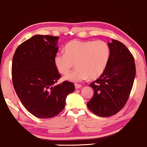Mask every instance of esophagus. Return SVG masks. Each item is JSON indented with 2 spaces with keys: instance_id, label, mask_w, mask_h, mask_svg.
<instances>
[{
  "instance_id": "1",
  "label": "esophagus",
  "mask_w": 147,
  "mask_h": 147,
  "mask_svg": "<svg viewBox=\"0 0 147 147\" xmlns=\"http://www.w3.org/2000/svg\"><path fill=\"white\" fill-rule=\"evenodd\" d=\"M82 87V85H80V84H75V88L76 89H80V88Z\"/></svg>"
}]
</instances>
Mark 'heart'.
<instances>
[{"label": "heart", "mask_w": 147, "mask_h": 147, "mask_svg": "<svg viewBox=\"0 0 147 147\" xmlns=\"http://www.w3.org/2000/svg\"><path fill=\"white\" fill-rule=\"evenodd\" d=\"M65 53H57L53 58L56 70L67 75L74 66L77 69L64 78L70 82L97 79L104 73L110 58V47L107 42L98 40L70 41L65 47Z\"/></svg>", "instance_id": "1"}]
</instances>
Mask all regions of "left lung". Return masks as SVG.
Returning <instances> with one entry per match:
<instances>
[{
	"label": "left lung",
	"mask_w": 147,
	"mask_h": 147,
	"mask_svg": "<svg viewBox=\"0 0 147 147\" xmlns=\"http://www.w3.org/2000/svg\"><path fill=\"white\" fill-rule=\"evenodd\" d=\"M110 58L101 76L89 84L94 94L87 107L94 114L109 117L125 106L136 76L134 56L123 43L112 39L108 42Z\"/></svg>",
	"instance_id": "left-lung-1"
}]
</instances>
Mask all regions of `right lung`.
<instances>
[{
    "label": "right lung",
    "mask_w": 147,
    "mask_h": 147,
    "mask_svg": "<svg viewBox=\"0 0 147 147\" xmlns=\"http://www.w3.org/2000/svg\"><path fill=\"white\" fill-rule=\"evenodd\" d=\"M57 36L35 35L20 44L12 59V82L26 109L39 118H50L63 110L72 82L55 85L60 78L53 63L58 50Z\"/></svg>",
    "instance_id": "1"
}]
</instances>
